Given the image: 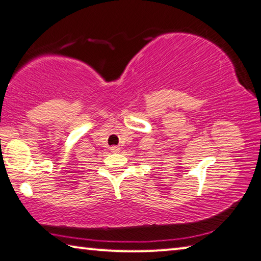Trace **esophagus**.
Returning <instances> with one entry per match:
<instances>
[{"instance_id": "34e87169", "label": "esophagus", "mask_w": 261, "mask_h": 261, "mask_svg": "<svg viewBox=\"0 0 261 261\" xmlns=\"http://www.w3.org/2000/svg\"><path fill=\"white\" fill-rule=\"evenodd\" d=\"M120 151H121L120 147H117V146H113L112 147V152H114V153H118Z\"/></svg>"}]
</instances>
